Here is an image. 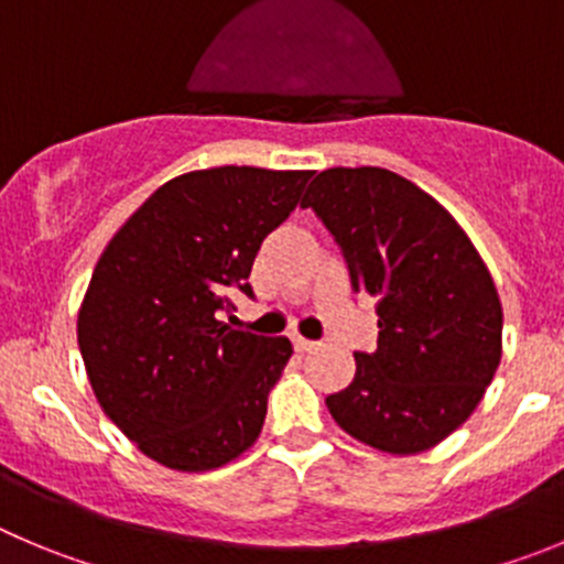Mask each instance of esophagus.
I'll list each match as a JSON object with an SVG mask.
<instances>
[{"label": "esophagus", "mask_w": 564, "mask_h": 564, "mask_svg": "<svg viewBox=\"0 0 564 564\" xmlns=\"http://www.w3.org/2000/svg\"><path fill=\"white\" fill-rule=\"evenodd\" d=\"M294 350H297V354H308V350H314V347H317V341H312V339H303V336H294Z\"/></svg>", "instance_id": "34e87169"}]
</instances>
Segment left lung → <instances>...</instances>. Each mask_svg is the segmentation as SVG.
I'll return each mask as SVG.
<instances>
[{"instance_id": "left-lung-1", "label": "left lung", "mask_w": 564, "mask_h": 564, "mask_svg": "<svg viewBox=\"0 0 564 564\" xmlns=\"http://www.w3.org/2000/svg\"><path fill=\"white\" fill-rule=\"evenodd\" d=\"M376 300L378 350L325 406L345 434L392 456L440 445L481 403L503 354L487 264L431 194L381 166L319 172L303 197Z\"/></svg>"}]
</instances>
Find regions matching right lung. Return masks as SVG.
<instances>
[{
	"mask_svg": "<svg viewBox=\"0 0 564 564\" xmlns=\"http://www.w3.org/2000/svg\"><path fill=\"white\" fill-rule=\"evenodd\" d=\"M314 172L214 166L163 183L116 230L77 312L94 398L135 448L181 473L217 470L256 445L286 336L219 319L252 294V261Z\"/></svg>",
	"mask_w": 564,
	"mask_h": 564,
	"instance_id": "1",
	"label": "right lung"
}]
</instances>
